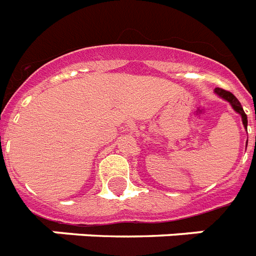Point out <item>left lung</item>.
Listing matches in <instances>:
<instances>
[{"label": "left lung", "mask_w": 256, "mask_h": 256, "mask_svg": "<svg viewBox=\"0 0 256 256\" xmlns=\"http://www.w3.org/2000/svg\"><path fill=\"white\" fill-rule=\"evenodd\" d=\"M214 92H215V94L220 96L222 100H227V102L231 104V108H234V112H238L239 116H242L243 126L247 128V116H246V112H244V110H243L240 102L236 100V96H235L234 94H231L230 92H226V90H223V88H215ZM255 142H256V138H255ZM246 148H247V146H246Z\"/></svg>", "instance_id": "left-lung-1"}]
</instances>
